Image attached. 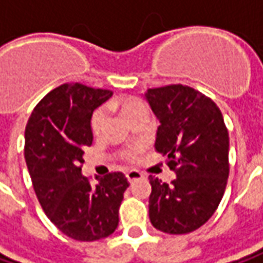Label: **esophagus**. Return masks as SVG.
I'll use <instances>...</instances> for the list:
<instances>
[{"label": "esophagus", "mask_w": 263, "mask_h": 263, "mask_svg": "<svg viewBox=\"0 0 263 263\" xmlns=\"http://www.w3.org/2000/svg\"><path fill=\"white\" fill-rule=\"evenodd\" d=\"M143 177L144 175L140 171H129V172H126V178H128L129 182H134V181H137V179H141Z\"/></svg>", "instance_id": "34e87169"}]
</instances>
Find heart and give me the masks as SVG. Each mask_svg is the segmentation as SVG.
Here are the masks:
<instances>
[{
  "label": "heart",
  "mask_w": 263,
  "mask_h": 263,
  "mask_svg": "<svg viewBox=\"0 0 263 263\" xmlns=\"http://www.w3.org/2000/svg\"><path fill=\"white\" fill-rule=\"evenodd\" d=\"M141 106L143 104L138 100H134V98H123V100L118 101V107H119L120 113L126 119H129V116H131L132 113L138 107H141ZM104 118H106V115H104V110L103 109H98L94 111V115L91 118V129H92L94 134H100L103 125H104Z\"/></svg>",
  "instance_id": "heart-1"
}]
</instances>
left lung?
<instances>
[{
  "label": "left lung",
  "instance_id": "left-lung-1",
  "mask_svg": "<svg viewBox=\"0 0 263 263\" xmlns=\"http://www.w3.org/2000/svg\"><path fill=\"white\" fill-rule=\"evenodd\" d=\"M145 98L160 122L154 147L177 174L171 184L150 177V222L167 234H187L221 203L230 175L228 129L219 107L191 86L152 88Z\"/></svg>",
  "mask_w": 263,
  "mask_h": 263
}]
</instances>
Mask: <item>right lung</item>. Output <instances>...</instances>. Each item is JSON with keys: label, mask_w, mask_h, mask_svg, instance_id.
I'll list each match as a JSON object with an SVG mask.
<instances>
[{"label": "right lung", "mask_w": 263, "mask_h": 263, "mask_svg": "<svg viewBox=\"0 0 263 263\" xmlns=\"http://www.w3.org/2000/svg\"><path fill=\"white\" fill-rule=\"evenodd\" d=\"M111 94L63 84L36 104L25 129V159L41 208L63 234L78 241L115 233L129 187L122 172L101 178L96 187L82 177L84 148L92 144V111Z\"/></svg>", "instance_id": "right-lung-1"}]
</instances>
